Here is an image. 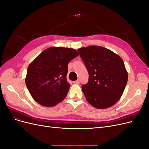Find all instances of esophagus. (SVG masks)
Listing matches in <instances>:
<instances>
[{
  "label": "esophagus",
  "mask_w": 149,
  "mask_h": 149,
  "mask_svg": "<svg viewBox=\"0 0 149 149\" xmlns=\"http://www.w3.org/2000/svg\"><path fill=\"white\" fill-rule=\"evenodd\" d=\"M74 83H75V84H79V80L78 79V80L75 81H74Z\"/></svg>",
  "instance_id": "obj_1"
}]
</instances>
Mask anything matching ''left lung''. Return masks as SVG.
Masks as SVG:
<instances>
[{
  "mask_svg": "<svg viewBox=\"0 0 149 149\" xmlns=\"http://www.w3.org/2000/svg\"><path fill=\"white\" fill-rule=\"evenodd\" d=\"M88 71V82L82 86L87 101L97 109L118 102L127 83L128 74L122 58L106 48L89 46L78 49Z\"/></svg>",
  "mask_w": 149,
  "mask_h": 149,
  "instance_id": "1",
  "label": "left lung"
}]
</instances>
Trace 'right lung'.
<instances>
[{"label":"right lung","mask_w":149,"mask_h":149,"mask_svg":"<svg viewBox=\"0 0 149 149\" xmlns=\"http://www.w3.org/2000/svg\"><path fill=\"white\" fill-rule=\"evenodd\" d=\"M78 55L73 48L51 47L45 49L31 63L25 83L36 102L52 107L64 100L70 87L66 79L68 65Z\"/></svg>","instance_id":"right-lung-1"}]
</instances>
